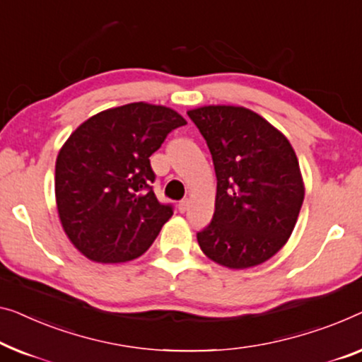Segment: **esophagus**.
Listing matches in <instances>:
<instances>
[{
    "label": "esophagus",
    "instance_id": "esophagus-1",
    "mask_svg": "<svg viewBox=\"0 0 362 362\" xmlns=\"http://www.w3.org/2000/svg\"><path fill=\"white\" fill-rule=\"evenodd\" d=\"M188 204H190V202H188V199H182V202L179 203V211L180 213H185L187 209H188Z\"/></svg>",
    "mask_w": 362,
    "mask_h": 362
}]
</instances>
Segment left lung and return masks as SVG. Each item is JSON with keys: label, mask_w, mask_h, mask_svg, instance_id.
I'll return each instance as SVG.
<instances>
[{"label": "left lung", "mask_w": 362, "mask_h": 362, "mask_svg": "<svg viewBox=\"0 0 362 362\" xmlns=\"http://www.w3.org/2000/svg\"><path fill=\"white\" fill-rule=\"evenodd\" d=\"M187 113L206 139L218 179L213 219L197 234L199 249L230 269L262 265L298 223L304 202L298 156L279 129L245 107Z\"/></svg>", "instance_id": "8db88e82"}]
</instances>
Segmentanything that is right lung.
Masks as SVG:
<instances>
[{"label": "right lung", "instance_id": "obj_1", "mask_svg": "<svg viewBox=\"0 0 362 362\" xmlns=\"http://www.w3.org/2000/svg\"><path fill=\"white\" fill-rule=\"evenodd\" d=\"M185 118L133 102L99 112L69 134L57 158L58 216L71 244L97 263L146 252L174 214L156 198L149 158Z\"/></svg>", "mask_w": 362, "mask_h": 362}]
</instances>
